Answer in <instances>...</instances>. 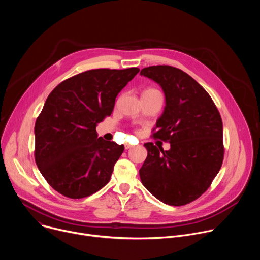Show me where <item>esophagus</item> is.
<instances>
[{
	"label": "esophagus",
	"mask_w": 260,
	"mask_h": 260,
	"mask_svg": "<svg viewBox=\"0 0 260 260\" xmlns=\"http://www.w3.org/2000/svg\"><path fill=\"white\" fill-rule=\"evenodd\" d=\"M125 149H131V148H133L134 146L133 145H131V144H125Z\"/></svg>",
	"instance_id": "esophagus-1"
}]
</instances>
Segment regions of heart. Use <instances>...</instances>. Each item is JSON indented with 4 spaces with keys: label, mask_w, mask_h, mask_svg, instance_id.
Segmentation results:
<instances>
[{
    "label": "heart",
    "mask_w": 260,
    "mask_h": 260,
    "mask_svg": "<svg viewBox=\"0 0 260 260\" xmlns=\"http://www.w3.org/2000/svg\"><path fill=\"white\" fill-rule=\"evenodd\" d=\"M154 93H159V91L155 88H147L143 91V94H154Z\"/></svg>",
    "instance_id": "heart-1"
}]
</instances>
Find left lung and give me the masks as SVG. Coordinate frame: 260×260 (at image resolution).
I'll use <instances>...</instances> for the list:
<instances>
[{
    "label": "left lung",
    "mask_w": 260,
    "mask_h": 260,
    "mask_svg": "<svg viewBox=\"0 0 260 260\" xmlns=\"http://www.w3.org/2000/svg\"><path fill=\"white\" fill-rule=\"evenodd\" d=\"M140 74L165 92L166 107L152 136L171 144L168 151L144 144L148 154L140 169L141 181L165 204H189L210 187L223 161L220 113L205 88L180 69L151 66Z\"/></svg>",
    "instance_id": "left-lung-1"
}]
</instances>
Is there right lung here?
<instances>
[{"instance_id": "obj_1", "label": "right lung", "mask_w": 260, "mask_h": 260, "mask_svg": "<svg viewBox=\"0 0 260 260\" xmlns=\"http://www.w3.org/2000/svg\"><path fill=\"white\" fill-rule=\"evenodd\" d=\"M139 71H85L48 95L35 124V160L58 193L83 199L110 181L124 146L98 138L95 127L111 115L117 94Z\"/></svg>"}]
</instances>
